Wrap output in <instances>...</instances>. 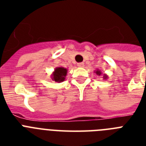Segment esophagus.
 <instances>
[{
  "label": "esophagus",
  "instance_id": "obj_1",
  "mask_svg": "<svg viewBox=\"0 0 146 146\" xmlns=\"http://www.w3.org/2000/svg\"><path fill=\"white\" fill-rule=\"evenodd\" d=\"M77 66H79V67H83V66H84V64H83V63H78Z\"/></svg>",
  "mask_w": 146,
  "mask_h": 146
}]
</instances>
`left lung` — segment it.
Wrapping results in <instances>:
<instances>
[{
	"instance_id": "obj_1",
	"label": "left lung",
	"mask_w": 146,
	"mask_h": 146,
	"mask_svg": "<svg viewBox=\"0 0 146 146\" xmlns=\"http://www.w3.org/2000/svg\"><path fill=\"white\" fill-rule=\"evenodd\" d=\"M94 73H96V74H97V75L98 76H101L102 74V71L99 70H95ZM108 78V76L107 75V74H105V73H104V74H103V79H104V80H107Z\"/></svg>"
}]
</instances>
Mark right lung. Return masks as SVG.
Masks as SVG:
<instances>
[{"mask_svg": "<svg viewBox=\"0 0 146 146\" xmlns=\"http://www.w3.org/2000/svg\"><path fill=\"white\" fill-rule=\"evenodd\" d=\"M66 75H67V69L64 68L63 66H59L54 69V71L53 72L50 76L53 81L62 82L65 80Z\"/></svg>", "mask_w": 146, "mask_h": 146, "instance_id": "1", "label": "right lung"}]
</instances>
